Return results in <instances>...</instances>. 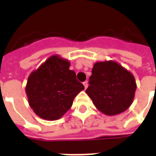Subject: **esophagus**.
Masks as SVG:
<instances>
[{
	"label": "esophagus",
	"mask_w": 156,
	"mask_h": 156,
	"mask_svg": "<svg viewBox=\"0 0 156 156\" xmlns=\"http://www.w3.org/2000/svg\"><path fill=\"white\" fill-rule=\"evenodd\" d=\"M83 85H84V88H88V82H87V81L83 82Z\"/></svg>",
	"instance_id": "1"
}]
</instances>
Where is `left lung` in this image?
I'll return each mask as SVG.
<instances>
[{"mask_svg": "<svg viewBox=\"0 0 156 156\" xmlns=\"http://www.w3.org/2000/svg\"><path fill=\"white\" fill-rule=\"evenodd\" d=\"M86 93L99 111L115 115L125 111L133 102L136 83L130 73L115 62L94 65Z\"/></svg>", "mask_w": 156, "mask_h": 156, "instance_id": "1", "label": "left lung"}]
</instances>
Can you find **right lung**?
I'll return each instance as SVG.
<instances>
[{
  "label": "right lung",
  "mask_w": 156,
  "mask_h": 156,
  "mask_svg": "<svg viewBox=\"0 0 156 156\" xmlns=\"http://www.w3.org/2000/svg\"><path fill=\"white\" fill-rule=\"evenodd\" d=\"M67 60L52 56L31 73L26 93L31 108L41 119L56 120L73 105V98L84 89Z\"/></svg>",
  "instance_id": "add662e5"
}]
</instances>
